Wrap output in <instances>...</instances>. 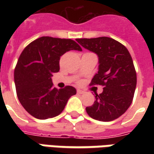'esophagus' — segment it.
Instances as JSON below:
<instances>
[{
	"mask_svg": "<svg viewBox=\"0 0 154 154\" xmlns=\"http://www.w3.org/2000/svg\"><path fill=\"white\" fill-rule=\"evenodd\" d=\"M77 94H83L84 93V91L80 90V89H77Z\"/></svg>",
	"mask_w": 154,
	"mask_h": 154,
	"instance_id": "obj_1",
	"label": "esophagus"
}]
</instances>
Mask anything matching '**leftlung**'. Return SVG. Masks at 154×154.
<instances>
[{
	"mask_svg": "<svg viewBox=\"0 0 154 154\" xmlns=\"http://www.w3.org/2000/svg\"><path fill=\"white\" fill-rule=\"evenodd\" d=\"M85 48L97 54L98 72L91 85H102L103 91L96 94V100L86 108L88 116L100 121L119 118L132 103L137 76L132 57L122 44L109 37L77 38Z\"/></svg>",
	"mask_w": 154,
	"mask_h": 154,
	"instance_id": "left-lung-1",
	"label": "left lung"
}]
</instances>
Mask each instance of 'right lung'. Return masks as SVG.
<instances>
[{
	"label": "right lung",
	"instance_id": "obj_1",
	"mask_svg": "<svg viewBox=\"0 0 154 154\" xmlns=\"http://www.w3.org/2000/svg\"><path fill=\"white\" fill-rule=\"evenodd\" d=\"M70 50L82 51V48L70 38L44 36L26 46L19 57L14 73L17 97L36 119L58 116L68 99L77 93L73 87L57 89L52 82L53 74L60 69V57Z\"/></svg>",
	"mask_w": 154,
	"mask_h": 154
}]
</instances>
